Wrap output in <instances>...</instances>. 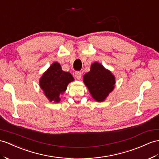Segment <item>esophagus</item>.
I'll return each instance as SVG.
<instances>
[{
	"label": "esophagus",
	"instance_id": "34e87169",
	"mask_svg": "<svg viewBox=\"0 0 159 159\" xmlns=\"http://www.w3.org/2000/svg\"><path fill=\"white\" fill-rule=\"evenodd\" d=\"M75 76L77 80H80L81 79V76H82V74H81V72H76L75 74Z\"/></svg>",
	"mask_w": 159,
	"mask_h": 159
}]
</instances>
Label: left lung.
I'll use <instances>...</instances> for the list:
<instances>
[{
    "mask_svg": "<svg viewBox=\"0 0 159 159\" xmlns=\"http://www.w3.org/2000/svg\"><path fill=\"white\" fill-rule=\"evenodd\" d=\"M83 82L93 99L103 102L114 89L116 78L110 70L95 62L91 64L90 71L83 76Z\"/></svg>",
    "mask_w": 159,
    "mask_h": 159,
    "instance_id": "left-lung-1",
    "label": "left lung"
}]
</instances>
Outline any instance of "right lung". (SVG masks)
<instances>
[{
  "instance_id": "right-lung-1",
  "label": "right lung",
  "mask_w": 159,
  "mask_h": 159,
  "mask_svg": "<svg viewBox=\"0 0 159 159\" xmlns=\"http://www.w3.org/2000/svg\"><path fill=\"white\" fill-rule=\"evenodd\" d=\"M74 80L70 72L63 71L60 64L55 62L41 76L39 84L49 101L58 103L61 100L60 95L66 91L68 84Z\"/></svg>"
}]
</instances>
